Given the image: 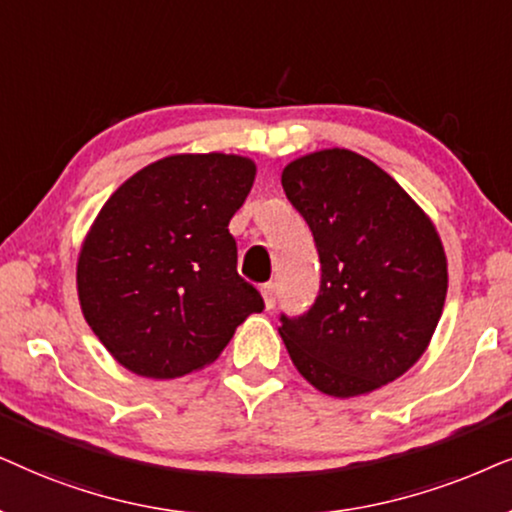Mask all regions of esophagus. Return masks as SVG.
I'll list each match as a JSON object with an SVG mask.
<instances>
[{
  "instance_id": "esophagus-1",
  "label": "esophagus",
  "mask_w": 512,
  "mask_h": 512,
  "mask_svg": "<svg viewBox=\"0 0 512 512\" xmlns=\"http://www.w3.org/2000/svg\"><path fill=\"white\" fill-rule=\"evenodd\" d=\"M262 295H264V302H267V309H274L276 306V283H264Z\"/></svg>"
}]
</instances>
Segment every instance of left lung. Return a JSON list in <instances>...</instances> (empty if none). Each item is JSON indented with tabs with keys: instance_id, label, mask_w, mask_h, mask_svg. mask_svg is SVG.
I'll return each mask as SVG.
<instances>
[{
	"instance_id": "8db88e82",
	"label": "left lung",
	"mask_w": 512,
	"mask_h": 512,
	"mask_svg": "<svg viewBox=\"0 0 512 512\" xmlns=\"http://www.w3.org/2000/svg\"><path fill=\"white\" fill-rule=\"evenodd\" d=\"M281 182L320 257L309 311L281 313L292 363L335 398L398 379L426 351L445 306L447 260L433 222L391 175L349 149L306 154Z\"/></svg>"
}]
</instances>
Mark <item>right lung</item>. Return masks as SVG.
Wrapping results in <instances>:
<instances>
[{
    "label": "right lung",
    "mask_w": 512,
    "mask_h": 512,
    "mask_svg": "<svg viewBox=\"0 0 512 512\" xmlns=\"http://www.w3.org/2000/svg\"><path fill=\"white\" fill-rule=\"evenodd\" d=\"M255 180L234 154H177L109 196L77 264L79 302L105 349L140 377L213 363L264 299L236 271L229 220Z\"/></svg>",
    "instance_id": "add662e5"
}]
</instances>
